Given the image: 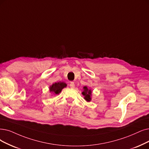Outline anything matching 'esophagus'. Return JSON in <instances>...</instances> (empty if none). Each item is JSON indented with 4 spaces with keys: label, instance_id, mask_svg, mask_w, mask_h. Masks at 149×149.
Segmentation results:
<instances>
[{
    "label": "esophagus",
    "instance_id": "34e87169",
    "mask_svg": "<svg viewBox=\"0 0 149 149\" xmlns=\"http://www.w3.org/2000/svg\"><path fill=\"white\" fill-rule=\"evenodd\" d=\"M70 87L71 88H74V82H70Z\"/></svg>",
    "mask_w": 149,
    "mask_h": 149
}]
</instances>
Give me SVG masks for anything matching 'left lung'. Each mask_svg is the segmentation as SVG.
Here are the masks:
<instances>
[{
  "label": "left lung",
  "mask_w": 149,
  "mask_h": 149,
  "mask_svg": "<svg viewBox=\"0 0 149 149\" xmlns=\"http://www.w3.org/2000/svg\"><path fill=\"white\" fill-rule=\"evenodd\" d=\"M82 95L84 96V99L87 100V102H90L91 100V93L92 92L91 90H88V88L86 86L84 87V91L82 92Z\"/></svg>",
  "instance_id": "left-lung-1"
}]
</instances>
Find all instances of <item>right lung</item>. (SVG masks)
<instances>
[{"instance_id":"right-lung-1","label":"right lung","mask_w":149,"mask_h":149,"mask_svg":"<svg viewBox=\"0 0 149 149\" xmlns=\"http://www.w3.org/2000/svg\"><path fill=\"white\" fill-rule=\"evenodd\" d=\"M67 86V84L65 82H57L52 84L50 87V92H53L55 94H58L62 89Z\"/></svg>"}]
</instances>
